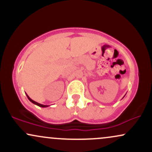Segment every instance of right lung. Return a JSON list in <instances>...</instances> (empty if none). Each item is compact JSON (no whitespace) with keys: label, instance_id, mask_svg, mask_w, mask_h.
Wrapping results in <instances>:
<instances>
[{"label":"right lung","instance_id":"right-lung-1","mask_svg":"<svg viewBox=\"0 0 152 152\" xmlns=\"http://www.w3.org/2000/svg\"><path fill=\"white\" fill-rule=\"evenodd\" d=\"M26 96H27V97H28V100L30 101L31 102H32L33 104H36V105H37V106H40V107H43V108H45V107H48V105H43V104H39V103H38V102H35V101H34V100H32V99H31L30 97L28 96V94H26Z\"/></svg>","mask_w":152,"mask_h":152}]
</instances>
